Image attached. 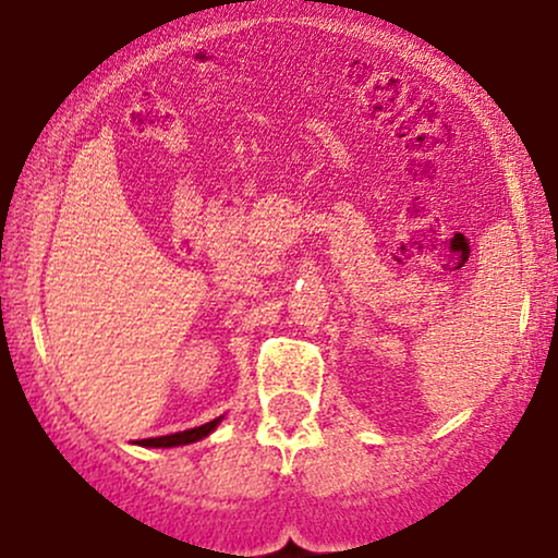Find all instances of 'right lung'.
<instances>
[{
    "instance_id": "obj_1",
    "label": "right lung",
    "mask_w": 558,
    "mask_h": 558,
    "mask_svg": "<svg viewBox=\"0 0 558 558\" xmlns=\"http://www.w3.org/2000/svg\"><path fill=\"white\" fill-rule=\"evenodd\" d=\"M220 420H222V417H217V420H213V422H207V425H202V427H191V430H183V433L159 435V438H144V440H138V446H146V448H170V446L196 444V440L207 438V435L213 433L217 425H220Z\"/></svg>"
}]
</instances>
